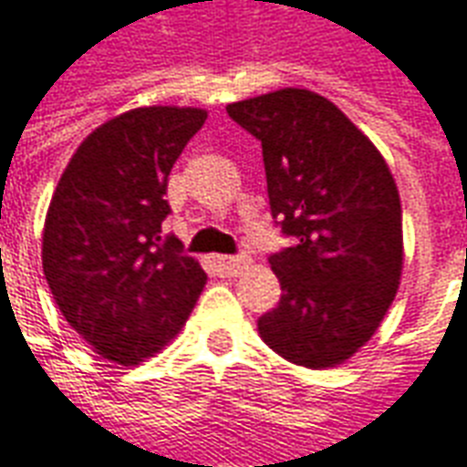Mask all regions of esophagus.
<instances>
[{"label":"esophagus","mask_w":467,"mask_h":467,"mask_svg":"<svg viewBox=\"0 0 467 467\" xmlns=\"http://www.w3.org/2000/svg\"><path fill=\"white\" fill-rule=\"evenodd\" d=\"M247 265H250V260L243 257V254H234V257L217 254V257H214V267H217L223 275H240Z\"/></svg>","instance_id":"obj_1"}]
</instances>
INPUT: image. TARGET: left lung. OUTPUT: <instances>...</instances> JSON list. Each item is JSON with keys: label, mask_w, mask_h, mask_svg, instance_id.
Here are the masks:
<instances>
[{"label": "left lung", "mask_w": 467, "mask_h": 467, "mask_svg": "<svg viewBox=\"0 0 467 467\" xmlns=\"http://www.w3.org/2000/svg\"><path fill=\"white\" fill-rule=\"evenodd\" d=\"M263 144L270 213L293 247L270 254L283 295L257 320L295 365L335 368L370 340L402 273V210L378 147L310 89L227 105Z\"/></svg>", "instance_id": "obj_1"}]
</instances>
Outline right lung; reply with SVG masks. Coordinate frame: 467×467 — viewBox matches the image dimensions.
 I'll return each instance as SVG.
<instances>
[{"label":"right lung","instance_id":"1","mask_svg":"<svg viewBox=\"0 0 467 467\" xmlns=\"http://www.w3.org/2000/svg\"><path fill=\"white\" fill-rule=\"evenodd\" d=\"M207 119L137 107L77 147L47 210L42 267L57 307L97 355L140 365L182 330L207 275L162 234L167 177Z\"/></svg>","mask_w":467,"mask_h":467}]
</instances>
